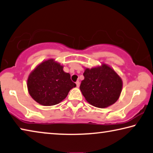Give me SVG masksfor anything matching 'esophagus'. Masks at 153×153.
I'll list each match as a JSON object with an SVG mask.
<instances>
[{
    "label": "esophagus",
    "instance_id": "esophagus-1",
    "mask_svg": "<svg viewBox=\"0 0 153 153\" xmlns=\"http://www.w3.org/2000/svg\"><path fill=\"white\" fill-rule=\"evenodd\" d=\"M76 87L77 88H79V85H80V82L78 81H76Z\"/></svg>",
    "mask_w": 153,
    "mask_h": 153
}]
</instances>
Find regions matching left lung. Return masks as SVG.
Here are the masks:
<instances>
[{
	"instance_id": "8db88e82",
	"label": "left lung",
	"mask_w": 153,
	"mask_h": 153,
	"mask_svg": "<svg viewBox=\"0 0 153 153\" xmlns=\"http://www.w3.org/2000/svg\"><path fill=\"white\" fill-rule=\"evenodd\" d=\"M80 90L86 100L93 106L105 108L114 104L120 97L123 81L111 67L105 63L86 68Z\"/></svg>"
}]
</instances>
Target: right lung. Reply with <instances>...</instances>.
Masks as SVG:
<instances>
[{"mask_svg": "<svg viewBox=\"0 0 153 153\" xmlns=\"http://www.w3.org/2000/svg\"><path fill=\"white\" fill-rule=\"evenodd\" d=\"M53 59L44 61L30 72L27 80L29 94L39 104L52 106L65 99L76 87L70 74Z\"/></svg>", "mask_w": 153, "mask_h": 153, "instance_id": "add662e5", "label": "right lung"}]
</instances>
